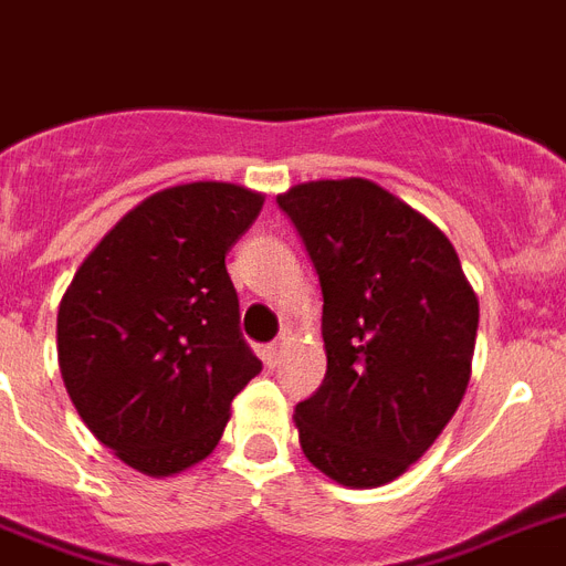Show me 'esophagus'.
<instances>
[{
	"label": "esophagus",
	"instance_id": "1",
	"mask_svg": "<svg viewBox=\"0 0 566 566\" xmlns=\"http://www.w3.org/2000/svg\"><path fill=\"white\" fill-rule=\"evenodd\" d=\"M289 340H292V333H289V329H283V333H280V338L265 347V364H269V367H277L280 358H283V353H286Z\"/></svg>",
	"mask_w": 566,
	"mask_h": 566
}]
</instances>
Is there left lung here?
<instances>
[{
	"label": "left lung",
	"mask_w": 566,
	"mask_h": 566,
	"mask_svg": "<svg viewBox=\"0 0 566 566\" xmlns=\"http://www.w3.org/2000/svg\"><path fill=\"white\" fill-rule=\"evenodd\" d=\"M277 202L324 292V385L294 408L303 454L335 483L376 489L460 408L478 294L446 233L376 181H303Z\"/></svg>",
	"instance_id": "left-lung-1"
}]
</instances>
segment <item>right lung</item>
I'll list each match as a JSON object with an SVG mask.
<instances>
[{"label": "right lung", "instance_id": "1", "mask_svg": "<svg viewBox=\"0 0 566 566\" xmlns=\"http://www.w3.org/2000/svg\"><path fill=\"white\" fill-rule=\"evenodd\" d=\"M263 202L231 181L158 190L115 222L60 301L65 394L97 442L147 478L202 462L233 396L263 370L226 269Z\"/></svg>", "mask_w": 566, "mask_h": 566}]
</instances>
